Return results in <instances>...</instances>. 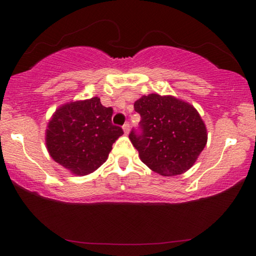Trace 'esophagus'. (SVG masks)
<instances>
[{"mask_svg": "<svg viewBox=\"0 0 256 256\" xmlns=\"http://www.w3.org/2000/svg\"><path fill=\"white\" fill-rule=\"evenodd\" d=\"M122 128H124V132H126V134H128L129 128H130V124H129V122H126V124L122 126Z\"/></svg>", "mask_w": 256, "mask_h": 256, "instance_id": "34e87169", "label": "esophagus"}]
</instances>
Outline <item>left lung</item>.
<instances>
[{"label": "left lung", "mask_w": 256, "mask_h": 256, "mask_svg": "<svg viewBox=\"0 0 256 256\" xmlns=\"http://www.w3.org/2000/svg\"><path fill=\"white\" fill-rule=\"evenodd\" d=\"M141 115L129 138L146 166L176 176L194 166L208 142L206 127L194 106L172 96H143L134 104Z\"/></svg>", "instance_id": "1"}]
</instances>
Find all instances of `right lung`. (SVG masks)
I'll use <instances>...</instances> for the list:
<instances>
[{
  "instance_id": "add662e5",
  "label": "right lung",
  "mask_w": 256,
  "mask_h": 256,
  "mask_svg": "<svg viewBox=\"0 0 256 256\" xmlns=\"http://www.w3.org/2000/svg\"><path fill=\"white\" fill-rule=\"evenodd\" d=\"M112 115L113 108L102 106L96 96L59 108L46 130L52 158L79 176L96 170L124 134L121 127L112 124Z\"/></svg>"
}]
</instances>
